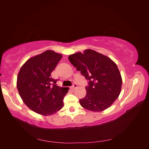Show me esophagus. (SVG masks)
<instances>
[{
  "mask_svg": "<svg viewBox=\"0 0 149 149\" xmlns=\"http://www.w3.org/2000/svg\"><path fill=\"white\" fill-rule=\"evenodd\" d=\"M77 87H78L77 84H73V86H71L70 88H71L72 90H74V89H76Z\"/></svg>",
  "mask_w": 149,
  "mask_h": 149,
  "instance_id": "1",
  "label": "esophagus"
}]
</instances>
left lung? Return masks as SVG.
<instances>
[{
    "mask_svg": "<svg viewBox=\"0 0 149 149\" xmlns=\"http://www.w3.org/2000/svg\"><path fill=\"white\" fill-rule=\"evenodd\" d=\"M68 59L88 81L86 96L79 100L81 106L94 112L109 107L120 94L123 83L115 63L92 49L76 53Z\"/></svg>",
    "mask_w": 149,
    "mask_h": 149,
    "instance_id": "left-lung-1",
    "label": "left lung"
}]
</instances>
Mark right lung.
Here are the masks:
<instances>
[{"instance_id": "obj_1", "label": "right lung", "mask_w": 149, "mask_h": 149, "mask_svg": "<svg viewBox=\"0 0 149 149\" xmlns=\"http://www.w3.org/2000/svg\"><path fill=\"white\" fill-rule=\"evenodd\" d=\"M61 54L47 50L30 58L17 76L20 96L30 109L43 116L53 114L64 106L69 88H61L51 73L61 59Z\"/></svg>"}]
</instances>
